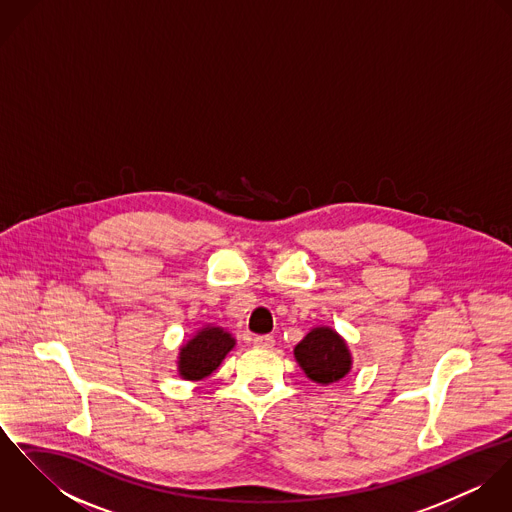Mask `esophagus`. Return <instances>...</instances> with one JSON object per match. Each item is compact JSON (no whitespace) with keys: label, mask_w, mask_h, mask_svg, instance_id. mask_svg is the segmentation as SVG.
Listing matches in <instances>:
<instances>
[{"label":"esophagus","mask_w":512,"mask_h":512,"mask_svg":"<svg viewBox=\"0 0 512 512\" xmlns=\"http://www.w3.org/2000/svg\"><path fill=\"white\" fill-rule=\"evenodd\" d=\"M254 345L258 349H272L274 347V337H270V335H256L254 337Z\"/></svg>","instance_id":"obj_1"}]
</instances>
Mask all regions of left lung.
<instances>
[{
  "label": "left lung",
  "instance_id": "8db88e82",
  "mask_svg": "<svg viewBox=\"0 0 512 512\" xmlns=\"http://www.w3.org/2000/svg\"><path fill=\"white\" fill-rule=\"evenodd\" d=\"M293 357L305 376L317 384L343 380L353 368L347 341L329 325H317L295 345Z\"/></svg>",
  "mask_w": 512,
  "mask_h": 512
}]
</instances>
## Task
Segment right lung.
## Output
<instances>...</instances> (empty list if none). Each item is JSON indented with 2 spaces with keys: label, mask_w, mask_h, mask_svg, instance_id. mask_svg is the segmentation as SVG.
Returning <instances> with one entry per match:
<instances>
[{
  "label": "right lung",
  "mask_w": 512,
  "mask_h": 512,
  "mask_svg": "<svg viewBox=\"0 0 512 512\" xmlns=\"http://www.w3.org/2000/svg\"><path fill=\"white\" fill-rule=\"evenodd\" d=\"M236 347V339L224 327L207 323L179 347L177 374L183 380L199 382L209 378Z\"/></svg>",
  "instance_id": "obj_1"
}]
</instances>
